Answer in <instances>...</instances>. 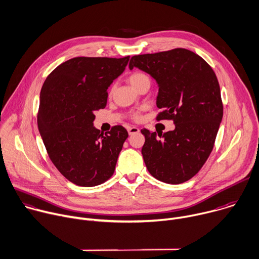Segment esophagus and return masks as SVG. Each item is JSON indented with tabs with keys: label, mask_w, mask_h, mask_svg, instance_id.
<instances>
[{
	"label": "esophagus",
	"mask_w": 259,
	"mask_h": 259,
	"mask_svg": "<svg viewBox=\"0 0 259 259\" xmlns=\"http://www.w3.org/2000/svg\"><path fill=\"white\" fill-rule=\"evenodd\" d=\"M127 131H128L130 135H134V134H138L140 132V128L137 127V126H130L127 128Z\"/></svg>",
	"instance_id": "obj_1"
}]
</instances>
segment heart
I'll list each match as a JSON object with an SVG mask.
<instances>
[{"label":"heart","mask_w":259,"mask_h":259,"mask_svg":"<svg viewBox=\"0 0 259 259\" xmlns=\"http://www.w3.org/2000/svg\"><path fill=\"white\" fill-rule=\"evenodd\" d=\"M127 80L132 84V87L135 89H137L140 84H142L144 82H147V81L150 82L149 76L145 72H142V71H134L133 73L130 74V76L127 77ZM140 117H141L140 111H136L132 114V118L135 120H139Z\"/></svg>","instance_id":"1"}]
</instances>
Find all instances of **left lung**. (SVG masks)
<instances>
[{"label":"left lung","instance_id":"left-lung-1","mask_svg":"<svg viewBox=\"0 0 259 259\" xmlns=\"http://www.w3.org/2000/svg\"><path fill=\"white\" fill-rule=\"evenodd\" d=\"M138 67L159 85L156 120H172L176 128L145 136L143 158L152 177L178 185L202 168L213 149L224 114L218 77L202 57L177 48L154 54L135 55L130 69Z\"/></svg>","mask_w":259,"mask_h":259}]
</instances>
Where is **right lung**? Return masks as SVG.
<instances>
[{
	"instance_id": "right-lung-1",
	"label": "right lung",
	"mask_w": 259,
	"mask_h": 259,
	"mask_svg": "<svg viewBox=\"0 0 259 259\" xmlns=\"http://www.w3.org/2000/svg\"><path fill=\"white\" fill-rule=\"evenodd\" d=\"M128 60L130 56L75 57L57 66L42 84L39 134L51 161L77 186H98L114 174L128 133L122 125L101 133L93 121L95 112L106 107L108 87Z\"/></svg>"
}]
</instances>
